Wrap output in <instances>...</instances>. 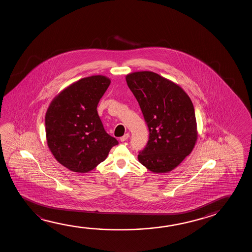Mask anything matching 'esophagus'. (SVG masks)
Listing matches in <instances>:
<instances>
[{
    "label": "esophagus",
    "mask_w": 252,
    "mask_h": 252,
    "mask_svg": "<svg viewBox=\"0 0 252 252\" xmlns=\"http://www.w3.org/2000/svg\"><path fill=\"white\" fill-rule=\"evenodd\" d=\"M128 137H129V134L127 133V134H125L124 136L121 137V139L120 140L122 141V142H124V141L128 140Z\"/></svg>",
    "instance_id": "esophagus-1"
}]
</instances>
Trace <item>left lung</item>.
<instances>
[{
	"mask_svg": "<svg viewBox=\"0 0 252 252\" xmlns=\"http://www.w3.org/2000/svg\"><path fill=\"white\" fill-rule=\"evenodd\" d=\"M149 129L139 162L154 173L173 170L196 144V123L190 98L179 86L152 71L126 77Z\"/></svg>",
	"mask_w": 252,
	"mask_h": 252,
	"instance_id": "1",
	"label": "left lung"
}]
</instances>
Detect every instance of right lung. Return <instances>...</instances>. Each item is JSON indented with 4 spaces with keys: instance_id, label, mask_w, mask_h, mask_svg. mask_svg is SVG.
Returning <instances> with one entry per match:
<instances>
[{
    "instance_id": "obj_1",
    "label": "right lung",
    "mask_w": 252,
    "mask_h": 252,
    "mask_svg": "<svg viewBox=\"0 0 252 252\" xmlns=\"http://www.w3.org/2000/svg\"><path fill=\"white\" fill-rule=\"evenodd\" d=\"M110 82L99 75L82 78L56 96L47 109V145L56 160L69 170H93L118 145L106 132L97 112Z\"/></svg>"
}]
</instances>
